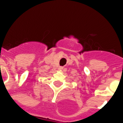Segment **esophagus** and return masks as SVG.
<instances>
[{
  "instance_id": "1",
  "label": "esophagus",
  "mask_w": 123,
  "mask_h": 123,
  "mask_svg": "<svg viewBox=\"0 0 123 123\" xmlns=\"http://www.w3.org/2000/svg\"><path fill=\"white\" fill-rule=\"evenodd\" d=\"M63 69V67H62V66H60L59 67V69L60 70H61V69Z\"/></svg>"
}]
</instances>
